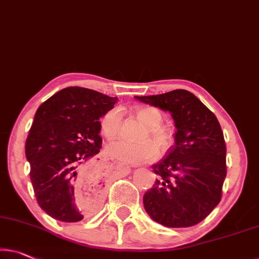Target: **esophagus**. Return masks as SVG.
Here are the masks:
<instances>
[{"label": "esophagus", "instance_id": "esophagus-1", "mask_svg": "<svg viewBox=\"0 0 259 259\" xmlns=\"http://www.w3.org/2000/svg\"><path fill=\"white\" fill-rule=\"evenodd\" d=\"M120 169H122L125 173H130V170H131L128 167H122V166H120Z\"/></svg>", "mask_w": 259, "mask_h": 259}]
</instances>
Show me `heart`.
I'll list each match as a JSON object with an SVG mask.
<instances>
[{"label": "heart", "mask_w": 259, "mask_h": 259, "mask_svg": "<svg viewBox=\"0 0 259 259\" xmlns=\"http://www.w3.org/2000/svg\"><path fill=\"white\" fill-rule=\"evenodd\" d=\"M137 117L144 125L147 126L142 139L151 137L160 147H166L169 144L170 137L168 131L161 126L162 114L154 107H141L137 111ZM122 113L120 108L114 107L107 111L100 120V132L106 139H113L120 131ZM107 155L112 159L127 164H140L155 159L157 146L152 140H144L138 144L117 140L112 141L106 147Z\"/></svg>", "instance_id": "1"}]
</instances>
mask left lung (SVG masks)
<instances>
[{"label":"left lung","mask_w":259,"mask_h":259,"mask_svg":"<svg viewBox=\"0 0 259 259\" xmlns=\"http://www.w3.org/2000/svg\"><path fill=\"white\" fill-rule=\"evenodd\" d=\"M169 112L175 144L153 164L159 175L144 195L145 210L168 228L200 223L220 203L227 175L226 141L216 115L187 90L134 97Z\"/></svg>","instance_id":"obj_1"}]
</instances>
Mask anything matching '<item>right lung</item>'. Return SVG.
Listing matches in <instances>:
<instances>
[{
  "label": "right lung",
  "mask_w": 259,
  "mask_h": 259,
  "mask_svg": "<svg viewBox=\"0 0 259 259\" xmlns=\"http://www.w3.org/2000/svg\"><path fill=\"white\" fill-rule=\"evenodd\" d=\"M117 97L71 86L55 93L37 110L25 142L30 180L39 207L62 222H78L97 210L103 195L93 156L102 148L99 119ZM89 188L92 196L77 201Z\"/></svg>",
  "instance_id": "add662e5"
}]
</instances>
